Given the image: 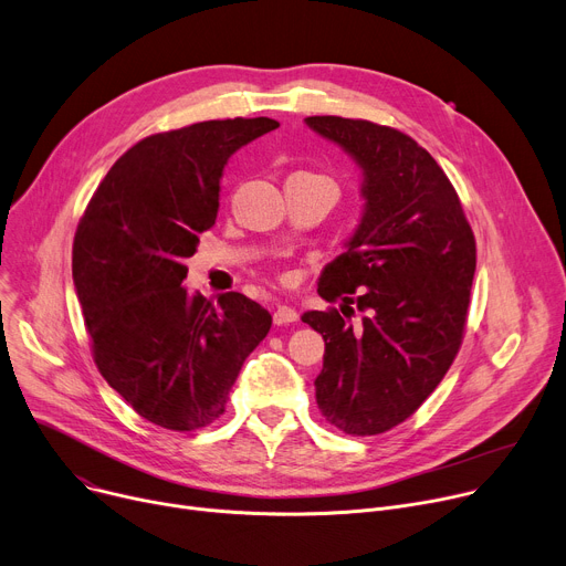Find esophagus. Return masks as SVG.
<instances>
[{"instance_id":"obj_1","label":"esophagus","mask_w":566,"mask_h":566,"mask_svg":"<svg viewBox=\"0 0 566 566\" xmlns=\"http://www.w3.org/2000/svg\"><path fill=\"white\" fill-rule=\"evenodd\" d=\"M273 321L275 325H289V323H295L297 321V312L293 307H286V305H280L273 314Z\"/></svg>"}]
</instances>
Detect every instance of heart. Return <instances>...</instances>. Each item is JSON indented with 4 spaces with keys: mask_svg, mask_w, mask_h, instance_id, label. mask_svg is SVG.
Wrapping results in <instances>:
<instances>
[{
    "mask_svg": "<svg viewBox=\"0 0 566 566\" xmlns=\"http://www.w3.org/2000/svg\"><path fill=\"white\" fill-rule=\"evenodd\" d=\"M282 280H286V277H282Z\"/></svg>",
    "mask_w": 566,
    "mask_h": 566,
    "instance_id": "1",
    "label": "heart"
}]
</instances>
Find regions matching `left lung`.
Returning a JSON list of instances; mask_svg holds the SVG:
<instances>
[{
	"label": "left lung",
	"mask_w": 566,
	"mask_h": 566,
	"mask_svg": "<svg viewBox=\"0 0 566 566\" xmlns=\"http://www.w3.org/2000/svg\"><path fill=\"white\" fill-rule=\"evenodd\" d=\"M307 125L353 155L366 198L348 250L318 280L321 297L346 305L303 314L325 338L316 402L346 434H382L423 405L460 353L475 237L455 186L411 136L338 116ZM350 304L365 312L357 326Z\"/></svg>",
	"instance_id": "left-lung-1"
}]
</instances>
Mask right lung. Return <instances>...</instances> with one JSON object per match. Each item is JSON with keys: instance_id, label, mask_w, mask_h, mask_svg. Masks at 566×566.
I'll return each mask as SVG.
<instances>
[{"instance_id": "1", "label": "right lung", "mask_w": 566, "mask_h": 566, "mask_svg": "<svg viewBox=\"0 0 566 566\" xmlns=\"http://www.w3.org/2000/svg\"><path fill=\"white\" fill-rule=\"evenodd\" d=\"M271 118L207 120L138 140L111 166L72 243V280L102 378L175 432L216 423L271 314L243 293H188L186 259L218 213L220 177Z\"/></svg>"}]
</instances>
